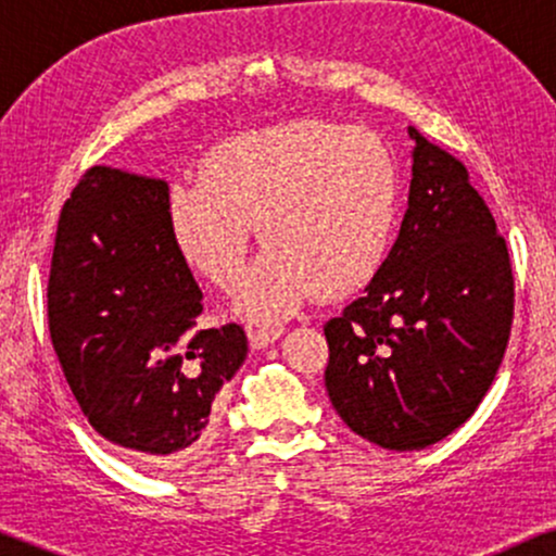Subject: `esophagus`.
I'll return each mask as SVG.
<instances>
[{"label": "esophagus", "instance_id": "obj_1", "mask_svg": "<svg viewBox=\"0 0 556 556\" xmlns=\"http://www.w3.org/2000/svg\"><path fill=\"white\" fill-rule=\"evenodd\" d=\"M279 334H282V329H274V327H256V329L248 331V337H251V344L256 350L266 348V344H271Z\"/></svg>", "mask_w": 556, "mask_h": 556}]
</instances>
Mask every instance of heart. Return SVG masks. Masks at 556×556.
I'll list each match as a JSON object with an SVG mask.
<instances>
[{
  "mask_svg": "<svg viewBox=\"0 0 556 556\" xmlns=\"http://www.w3.org/2000/svg\"><path fill=\"white\" fill-rule=\"evenodd\" d=\"M400 169L371 130L295 119L222 140L201 182L172 188L177 248L219 290L240 282L248 225L264 248L240 295L277 318L316 292L342 298L379 271L397 225Z\"/></svg>",
  "mask_w": 556,
  "mask_h": 556,
  "instance_id": "obj_1",
  "label": "heart"
}]
</instances>
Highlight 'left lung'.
<instances>
[{
	"label": "left lung",
	"mask_w": 556,
	"mask_h": 556,
	"mask_svg": "<svg viewBox=\"0 0 556 556\" xmlns=\"http://www.w3.org/2000/svg\"><path fill=\"white\" fill-rule=\"evenodd\" d=\"M413 180L392 251L324 334L329 400L358 437L424 450L476 413L507 350V242L460 159L410 127Z\"/></svg>",
	"instance_id": "1"
}]
</instances>
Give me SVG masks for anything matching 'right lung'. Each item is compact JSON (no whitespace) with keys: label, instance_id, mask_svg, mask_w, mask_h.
I'll list each match as a JSON object with an SVG mask.
<instances>
[{"label":"right lung","instance_id":"1","mask_svg":"<svg viewBox=\"0 0 556 556\" xmlns=\"http://www.w3.org/2000/svg\"><path fill=\"white\" fill-rule=\"evenodd\" d=\"M201 290L169 225V185L91 167L56 222L54 353L83 416L156 468L201 452L212 402L248 355L238 324L198 329Z\"/></svg>","mask_w":556,"mask_h":556}]
</instances>
